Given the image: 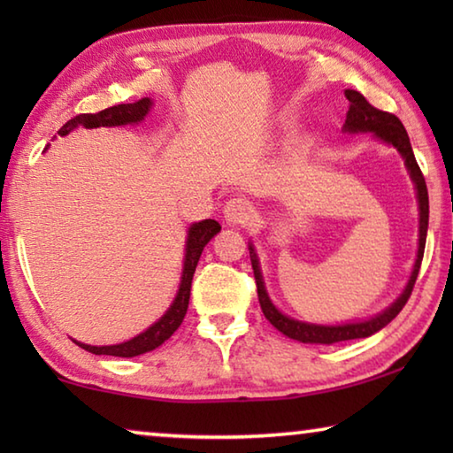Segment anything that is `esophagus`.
I'll return each instance as SVG.
<instances>
[{"label": "esophagus", "instance_id": "34e87169", "mask_svg": "<svg viewBox=\"0 0 453 453\" xmlns=\"http://www.w3.org/2000/svg\"><path fill=\"white\" fill-rule=\"evenodd\" d=\"M256 216L254 205L245 197H232L224 205V218L232 226H248Z\"/></svg>", "mask_w": 453, "mask_h": 453}]
</instances>
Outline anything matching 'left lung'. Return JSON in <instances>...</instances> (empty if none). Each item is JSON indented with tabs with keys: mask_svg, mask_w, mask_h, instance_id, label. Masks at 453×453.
Here are the masks:
<instances>
[{
	"mask_svg": "<svg viewBox=\"0 0 453 453\" xmlns=\"http://www.w3.org/2000/svg\"><path fill=\"white\" fill-rule=\"evenodd\" d=\"M346 97L349 99V110L346 116V124H343V132L349 134H359V132H372L375 137H380L381 142H386L389 145L402 153L405 167H408L411 181L416 183V191H418V205H419V245H418V257L416 264H413V272L410 275V281L405 289L402 291V296L389 305L388 310H383L378 316H373L370 319L364 321H356V324H342V326H318V324H305V321H297L289 316H283V313L275 308L272 303L270 296H267L265 286H264V278H262V270H259V262H257V254L254 250V245L250 243V257H251V267H254V278H256V286H257V297H259V305H262L264 316L267 321L280 329L283 335L291 337V340H297L302 343H335V342H346V340H357V337H367L375 332H380L381 327H386L389 321H392L397 313L403 310V305L408 303L413 283L418 280L419 273V265L421 259H424V248H426V235H427V219H429V199H427V188H426V180L424 173H421L419 165L416 162V156H413L411 143L408 132L400 119H397L394 113L381 111L378 107H373L367 99L359 94L356 89H346L343 91Z\"/></svg>",
	"mask_w": 453,
	"mask_h": 453,
	"instance_id": "left-lung-1",
	"label": "left lung"
}]
</instances>
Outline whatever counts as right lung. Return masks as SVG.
I'll return each mask as SVG.
<instances>
[{"label": "right lung", "mask_w": 453, "mask_h": 453, "mask_svg": "<svg viewBox=\"0 0 453 453\" xmlns=\"http://www.w3.org/2000/svg\"><path fill=\"white\" fill-rule=\"evenodd\" d=\"M151 107L150 97H142L135 104H119L113 107H107L97 113H80L73 119L59 129V135H67L73 132L78 126L83 127H99V126H126V124H137L145 116H148ZM221 229L216 219H203L197 221L189 227L188 242H186V257H183V272H181V283L175 296L173 303L170 305L162 318L156 324L145 329L140 335H135L134 340L118 343V346H88V343L75 342L80 348L86 351H91L96 356H116V357H135L142 356L145 351H151L162 346L165 340H170L172 334L181 326L183 318H186L188 303H189V291H191V280H194L196 265L199 262V256L208 242L211 240Z\"/></svg>", "instance_id": "right-lung-1"}]
</instances>
